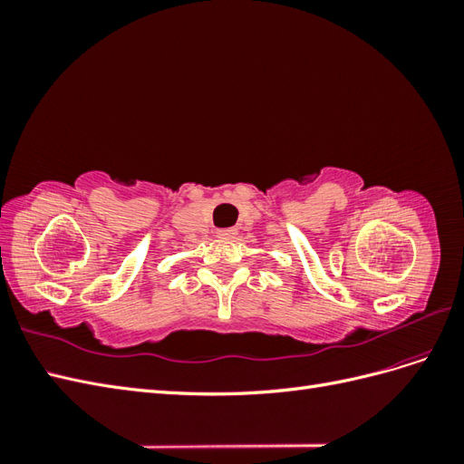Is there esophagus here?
<instances>
[{
	"mask_svg": "<svg viewBox=\"0 0 464 464\" xmlns=\"http://www.w3.org/2000/svg\"><path fill=\"white\" fill-rule=\"evenodd\" d=\"M218 237H222V240H234V237L237 236V230L236 228H227V230H218L217 232Z\"/></svg>",
	"mask_w": 464,
	"mask_h": 464,
	"instance_id": "obj_1",
	"label": "esophagus"
}]
</instances>
